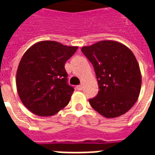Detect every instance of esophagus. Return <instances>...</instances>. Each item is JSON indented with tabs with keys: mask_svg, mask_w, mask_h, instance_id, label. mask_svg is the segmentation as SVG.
Segmentation results:
<instances>
[{
	"mask_svg": "<svg viewBox=\"0 0 155 155\" xmlns=\"http://www.w3.org/2000/svg\"><path fill=\"white\" fill-rule=\"evenodd\" d=\"M76 89H77L78 91H81V90L83 89V85H82V84L77 85V86H76Z\"/></svg>",
	"mask_w": 155,
	"mask_h": 155,
	"instance_id": "obj_1",
	"label": "esophagus"
}]
</instances>
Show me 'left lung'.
Returning a JSON list of instances; mask_svg holds the SVG:
<instances>
[{
	"label": "left lung",
	"mask_w": 155,
	"mask_h": 155,
	"mask_svg": "<svg viewBox=\"0 0 155 155\" xmlns=\"http://www.w3.org/2000/svg\"><path fill=\"white\" fill-rule=\"evenodd\" d=\"M81 51L94 66L100 89L96 97L89 100L91 107L105 118L125 114L141 89V72L133 52L110 40L83 46Z\"/></svg>",
	"instance_id": "left-lung-1"
}]
</instances>
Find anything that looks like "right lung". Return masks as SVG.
<instances>
[{"label": "right lung", "mask_w": 155, "mask_h": 155, "mask_svg": "<svg viewBox=\"0 0 155 155\" xmlns=\"http://www.w3.org/2000/svg\"><path fill=\"white\" fill-rule=\"evenodd\" d=\"M77 49L43 41L25 51L19 63L15 83L19 97L31 112L51 116L67 105L74 88L67 83L64 64Z\"/></svg>", "instance_id": "obj_1"}]
</instances>
